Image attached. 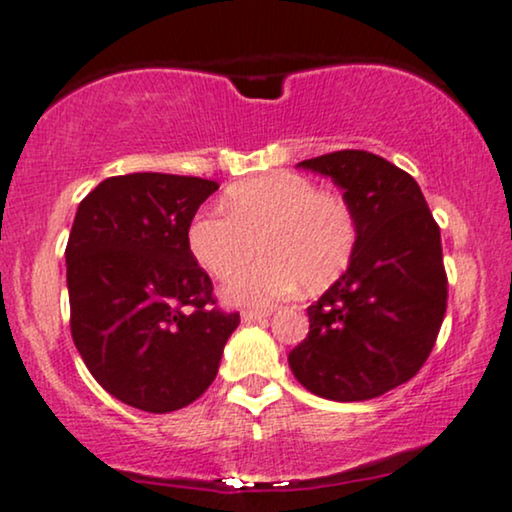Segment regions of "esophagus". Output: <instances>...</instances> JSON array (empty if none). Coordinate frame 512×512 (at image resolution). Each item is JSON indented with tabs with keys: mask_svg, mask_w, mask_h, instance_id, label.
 <instances>
[{
	"mask_svg": "<svg viewBox=\"0 0 512 512\" xmlns=\"http://www.w3.org/2000/svg\"><path fill=\"white\" fill-rule=\"evenodd\" d=\"M269 315H272V310H243L240 312L243 322H262V319H267Z\"/></svg>",
	"mask_w": 512,
	"mask_h": 512,
	"instance_id": "34e87169",
	"label": "esophagus"
}]
</instances>
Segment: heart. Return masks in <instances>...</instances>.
I'll return each instance as SVG.
<instances>
[{
	"label": "heart",
	"instance_id": "b5f03b06",
	"mask_svg": "<svg viewBox=\"0 0 512 512\" xmlns=\"http://www.w3.org/2000/svg\"><path fill=\"white\" fill-rule=\"evenodd\" d=\"M224 212L190 221L188 248L209 276L231 274L262 250L264 260L233 274L221 295L233 305L267 307L295 286L319 291L348 267L355 224L346 202L322 195L295 174H272L233 186Z\"/></svg>",
	"mask_w": 512,
	"mask_h": 512
}]
</instances>
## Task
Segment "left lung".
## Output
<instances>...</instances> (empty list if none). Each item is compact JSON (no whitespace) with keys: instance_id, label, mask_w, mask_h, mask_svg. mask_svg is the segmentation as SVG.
Segmentation results:
<instances>
[{"instance_id":"left-lung-1","label":"left lung","mask_w":512,"mask_h":512,"mask_svg":"<svg viewBox=\"0 0 512 512\" xmlns=\"http://www.w3.org/2000/svg\"><path fill=\"white\" fill-rule=\"evenodd\" d=\"M298 166L329 176L353 214L348 269L307 307L310 334L288 355L295 379L319 398L357 403L420 372L446 315L441 231L410 174L365 150Z\"/></svg>"}]
</instances>
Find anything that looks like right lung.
<instances>
[{"mask_svg":"<svg viewBox=\"0 0 512 512\" xmlns=\"http://www.w3.org/2000/svg\"><path fill=\"white\" fill-rule=\"evenodd\" d=\"M217 188L145 171L107 178L78 205L66 245L73 343L131 408L162 415L200 398L240 324L214 307L188 248L190 221Z\"/></svg>","mask_w":512,"mask_h":512,"instance_id":"add662e5","label":"right lung"}]
</instances>
